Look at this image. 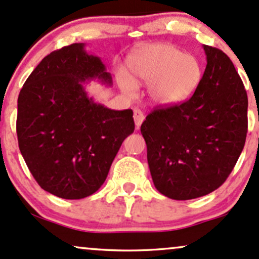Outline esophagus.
<instances>
[{"label":"esophagus","mask_w":259,"mask_h":259,"mask_svg":"<svg viewBox=\"0 0 259 259\" xmlns=\"http://www.w3.org/2000/svg\"><path fill=\"white\" fill-rule=\"evenodd\" d=\"M143 119H145V116H143L142 111L140 110V108H135V110H134V120H135V125L138 129L141 126Z\"/></svg>","instance_id":"34e87169"}]
</instances>
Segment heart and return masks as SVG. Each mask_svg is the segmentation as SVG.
Segmentation results:
<instances>
[{"label":"heart","mask_w":259,"mask_h":259,"mask_svg":"<svg viewBox=\"0 0 259 259\" xmlns=\"http://www.w3.org/2000/svg\"><path fill=\"white\" fill-rule=\"evenodd\" d=\"M129 66L134 78L148 84L149 100L163 107L188 99L201 78V67L197 59L164 43L143 47L133 55ZM134 78L124 72L118 76V83L127 95H134L138 90Z\"/></svg>","instance_id":"1"}]
</instances>
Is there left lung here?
<instances>
[{"label":"left lung","mask_w":259,"mask_h":259,"mask_svg":"<svg viewBox=\"0 0 259 259\" xmlns=\"http://www.w3.org/2000/svg\"><path fill=\"white\" fill-rule=\"evenodd\" d=\"M202 48L207 64L192 98L155 108L141 125L155 188L175 200L222 186L247 134V94L234 65L220 49Z\"/></svg>","instance_id":"obj_1"}]
</instances>
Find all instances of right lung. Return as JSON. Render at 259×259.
<instances>
[{
  "instance_id": "1",
  "label": "right lung",
  "mask_w": 259,
  "mask_h": 259,
  "mask_svg": "<svg viewBox=\"0 0 259 259\" xmlns=\"http://www.w3.org/2000/svg\"><path fill=\"white\" fill-rule=\"evenodd\" d=\"M95 79L112 85L101 59L73 43L47 55L18 98L21 155L40 188L59 198L94 194L135 129L132 110H110L89 98L84 83Z\"/></svg>"
}]
</instances>
